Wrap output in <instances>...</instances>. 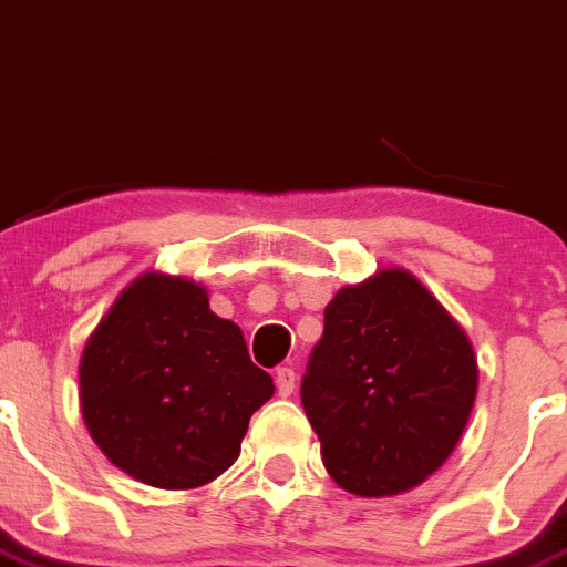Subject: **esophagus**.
Segmentation results:
<instances>
[{"mask_svg":"<svg viewBox=\"0 0 567 567\" xmlns=\"http://www.w3.org/2000/svg\"><path fill=\"white\" fill-rule=\"evenodd\" d=\"M297 388V371L293 368H279L277 371V393L279 396H290Z\"/></svg>","mask_w":567,"mask_h":567,"instance_id":"34e87169","label":"esophagus"}]
</instances>
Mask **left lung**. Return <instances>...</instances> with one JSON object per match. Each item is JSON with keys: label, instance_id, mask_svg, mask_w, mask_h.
Returning <instances> with one entry per match:
<instances>
[{"label": "left lung", "instance_id": "1", "mask_svg": "<svg viewBox=\"0 0 567 567\" xmlns=\"http://www.w3.org/2000/svg\"><path fill=\"white\" fill-rule=\"evenodd\" d=\"M471 339L420 279L385 268L324 308L302 408L339 488L393 496L451 456L476 400Z\"/></svg>", "mask_w": 567, "mask_h": 567}]
</instances>
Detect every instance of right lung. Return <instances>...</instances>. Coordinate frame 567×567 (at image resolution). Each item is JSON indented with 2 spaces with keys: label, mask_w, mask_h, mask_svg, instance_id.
I'll list each match as a JSON object with an SVG mask.
<instances>
[{
  "label": "right lung",
  "mask_w": 567,
  "mask_h": 567,
  "mask_svg": "<svg viewBox=\"0 0 567 567\" xmlns=\"http://www.w3.org/2000/svg\"><path fill=\"white\" fill-rule=\"evenodd\" d=\"M274 379L248 357L194 279L142 274L122 290L79 359L93 442L127 476L165 491L208 485L239 456Z\"/></svg>",
  "instance_id": "right-lung-1"
}]
</instances>
